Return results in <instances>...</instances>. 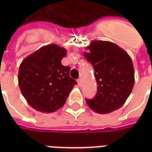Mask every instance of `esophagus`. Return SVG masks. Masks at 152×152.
Masks as SVG:
<instances>
[{"label": "esophagus", "instance_id": "obj_1", "mask_svg": "<svg viewBox=\"0 0 152 152\" xmlns=\"http://www.w3.org/2000/svg\"><path fill=\"white\" fill-rule=\"evenodd\" d=\"M77 83H78V86H81V79L80 78L77 80Z\"/></svg>", "mask_w": 152, "mask_h": 152}]
</instances>
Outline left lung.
<instances>
[{
    "label": "left lung",
    "instance_id": "obj_1",
    "mask_svg": "<svg viewBox=\"0 0 152 152\" xmlns=\"http://www.w3.org/2000/svg\"><path fill=\"white\" fill-rule=\"evenodd\" d=\"M84 56L92 64L98 92L86 99L90 108L100 114L114 112L124 105L134 85L132 59L117 45L103 40H93L86 47Z\"/></svg>",
    "mask_w": 152,
    "mask_h": 152
}]
</instances>
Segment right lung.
<instances>
[{"label":"right lung","instance_id":"add662e5","mask_svg":"<svg viewBox=\"0 0 152 152\" xmlns=\"http://www.w3.org/2000/svg\"><path fill=\"white\" fill-rule=\"evenodd\" d=\"M66 50L55 44L47 45L30 54L19 66L18 86L29 105L38 112L51 113L66 102L73 86L70 67L62 64Z\"/></svg>","mask_w":152,"mask_h":152}]
</instances>
